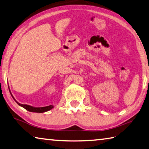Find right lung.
<instances>
[{"instance_id": "obj_1", "label": "right lung", "mask_w": 149, "mask_h": 149, "mask_svg": "<svg viewBox=\"0 0 149 149\" xmlns=\"http://www.w3.org/2000/svg\"><path fill=\"white\" fill-rule=\"evenodd\" d=\"M8 89H9V91L10 92V94H11L12 98L14 99L15 102H16L19 106L22 107L23 108L25 109L26 110L28 111L33 112V113H45V112H47V111H48L49 110H51V109L54 108L53 105H49V106H47V107H33V106H31V105H23V104L19 103V102H17V101L15 100V99L14 97V96L12 95L11 92H10V88H8Z\"/></svg>"}]
</instances>
